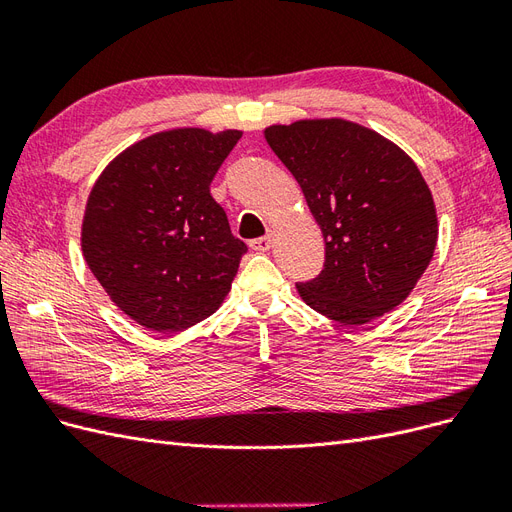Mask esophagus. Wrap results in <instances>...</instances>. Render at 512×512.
Wrapping results in <instances>:
<instances>
[{
	"mask_svg": "<svg viewBox=\"0 0 512 512\" xmlns=\"http://www.w3.org/2000/svg\"><path fill=\"white\" fill-rule=\"evenodd\" d=\"M271 243H273V239H271V235H267V237L252 239V241H250V247H252L254 252H269V250H271Z\"/></svg>",
	"mask_w": 512,
	"mask_h": 512,
	"instance_id": "esophagus-1",
	"label": "esophagus"
}]
</instances>
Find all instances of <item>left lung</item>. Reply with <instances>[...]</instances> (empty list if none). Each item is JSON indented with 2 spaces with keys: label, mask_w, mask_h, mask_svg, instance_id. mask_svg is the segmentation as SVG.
Masks as SVG:
<instances>
[{
  "label": "left lung",
  "mask_w": 512,
  "mask_h": 512,
  "mask_svg": "<svg viewBox=\"0 0 512 512\" xmlns=\"http://www.w3.org/2000/svg\"><path fill=\"white\" fill-rule=\"evenodd\" d=\"M299 181L324 237V267L299 282L303 301L359 327L404 301L429 267L438 218L427 183L397 145L344 119L265 130Z\"/></svg>",
  "instance_id": "obj_1"
}]
</instances>
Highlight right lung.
I'll return each mask as SVG.
<instances>
[{"mask_svg": "<svg viewBox=\"0 0 512 512\" xmlns=\"http://www.w3.org/2000/svg\"><path fill=\"white\" fill-rule=\"evenodd\" d=\"M239 138L198 128L153 134L108 164L89 194L87 265L121 312L151 331L209 318L235 280L247 245L209 185Z\"/></svg>", "mask_w": 512, "mask_h": 512, "instance_id": "obj_1", "label": "right lung"}]
</instances>
